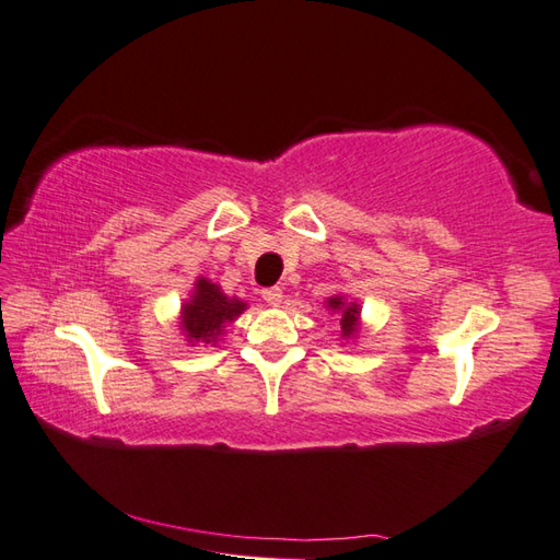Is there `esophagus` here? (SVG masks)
<instances>
[{"label": "esophagus", "instance_id": "esophagus-1", "mask_svg": "<svg viewBox=\"0 0 560 560\" xmlns=\"http://www.w3.org/2000/svg\"><path fill=\"white\" fill-rule=\"evenodd\" d=\"M261 299H265L269 305H281L283 301V291L279 287H269L261 291Z\"/></svg>", "mask_w": 560, "mask_h": 560}]
</instances>
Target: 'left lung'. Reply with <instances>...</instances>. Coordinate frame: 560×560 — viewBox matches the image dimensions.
<instances>
[{
  "instance_id": "1",
  "label": "left lung",
  "mask_w": 560,
  "mask_h": 560,
  "mask_svg": "<svg viewBox=\"0 0 560 560\" xmlns=\"http://www.w3.org/2000/svg\"><path fill=\"white\" fill-rule=\"evenodd\" d=\"M327 305L331 307V311H339L341 313V335L349 337L355 331V319H359V307H355L353 303L351 305H343L341 299L337 295V299H329Z\"/></svg>"
}]
</instances>
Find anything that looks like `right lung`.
Masks as SVG:
<instances>
[{
	"label": "right lung",
	"instance_id": "1",
	"mask_svg": "<svg viewBox=\"0 0 560 560\" xmlns=\"http://www.w3.org/2000/svg\"><path fill=\"white\" fill-rule=\"evenodd\" d=\"M243 311V301L229 299V295L219 291L217 283L199 279L192 301L185 303L183 307V329L192 343H217L223 325L233 323Z\"/></svg>",
	"mask_w": 560,
	"mask_h": 560
}]
</instances>
